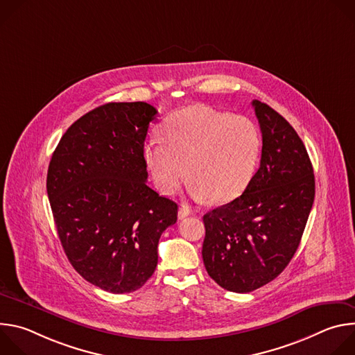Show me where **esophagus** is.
<instances>
[{
	"mask_svg": "<svg viewBox=\"0 0 355 355\" xmlns=\"http://www.w3.org/2000/svg\"><path fill=\"white\" fill-rule=\"evenodd\" d=\"M189 215H192L191 208L188 205H181L178 209V219H185Z\"/></svg>",
	"mask_w": 355,
	"mask_h": 355,
	"instance_id": "1",
	"label": "esophagus"
}]
</instances>
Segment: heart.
<instances>
[{"label": "heart", "mask_w": 355, "mask_h": 355, "mask_svg": "<svg viewBox=\"0 0 355 355\" xmlns=\"http://www.w3.org/2000/svg\"><path fill=\"white\" fill-rule=\"evenodd\" d=\"M260 153L254 121L199 104L170 115L160 139L151 137L143 148L147 170L163 193L178 189L188 174L191 192L212 202H227L245 189Z\"/></svg>", "instance_id": "b5f03b06"}]
</instances>
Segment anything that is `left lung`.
<instances>
[{
	"label": "left lung",
	"instance_id": "1",
	"mask_svg": "<svg viewBox=\"0 0 355 355\" xmlns=\"http://www.w3.org/2000/svg\"><path fill=\"white\" fill-rule=\"evenodd\" d=\"M263 135L260 168L244 192L204 215L202 259L222 288L247 293L275 279L305 230L315 174L305 144L289 122L252 101Z\"/></svg>",
	"mask_w": 355,
	"mask_h": 355
}]
</instances>
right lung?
Listing matches in <instances>:
<instances>
[{
  "instance_id": "1",
  "label": "right lung",
  "mask_w": 355,
  "mask_h": 355,
  "mask_svg": "<svg viewBox=\"0 0 355 355\" xmlns=\"http://www.w3.org/2000/svg\"><path fill=\"white\" fill-rule=\"evenodd\" d=\"M157 110L110 103L77 119L47 170V196L74 270L112 293L141 288L157 267L162 233L177 222L175 202L147 181L144 140Z\"/></svg>"
}]
</instances>
